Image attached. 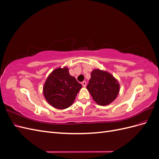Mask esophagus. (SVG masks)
<instances>
[{
  "label": "esophagus",
  "instance_id": "esophagus-1",
  "mask_svg": "<svg viewBox=\"0 0 159 159\" xmlns=\"http://www.w3.org/2000/svg\"><path fill=\"white\" fill-rule=\"evenodd\" d=\"M86 85H87V84H86V81H84L83 82H82V85H83V87L85 88V87H86Z\"/></svg>",
  "mask_w": 159,
  "mask_h": 159
}]
</instances>
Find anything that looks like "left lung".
Here are the masks:
<instances>
[{
  "instance_id": "1",
  "label": "left lung",
  "mask_w": 159,
  "mask_h": 159,
  "mask_svg": "<svg viewBox=\"0 0 159 159\" xmlns=\"http://www.w3.org/2000/svg\"><path fill=\"white\" fill-rule=\"evenodd\" d=\"M119 84L106 71L93 70L87 89L95 102L99 105H107L116 99L119 92Z\"/></svg>"
}]
</instances>
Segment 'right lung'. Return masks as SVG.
Wrapping results in <instances>:
<instances>
[{
	"label": "right lung",
	"mask_w": 159,
	"mask_h": 159,
	"mask_svg": "<svg viewBox=\"0 0 159 159\" xmlns=\"http://www.w3.org/2000/svg\"><path fill=\"white\" fill-rule=\"evenodd\" d=\"M82 88L74 77L69 74L67 67L55 69L48 77L43 93L48 103L56 109H64L74 103Z\"/></svg>",
	"instance_id": "obj_1"
}]
</instances>
